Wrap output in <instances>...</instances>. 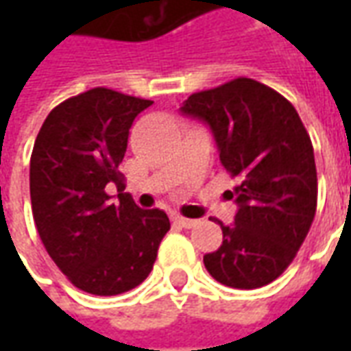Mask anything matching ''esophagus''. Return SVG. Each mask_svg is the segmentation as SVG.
<instances>
[{
  "instance_id": "esophagus-1",
  "label": "esophagus",
  "mask_w": 351,
  "mask_h": 351,
  "mask_svg": "<svg viewBox=\"0 0 351 351\" xmlns=\"http://www.w3.org/2000/svg\"><path fill=\"white\" fill-rule=\"evenodd\" d=\"M173 221H175V223H178V226H182V228H186V229L193 228V226L197 223V220H190V218H184V216H180V214H175V216H173Z\"/></svg>"
}]
</instances>
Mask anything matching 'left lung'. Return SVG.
Masks as SVG:
<instances>
[{
    "instance_id": "1",
    "label": "left lung",
    "mask_w": 351,
    "mask_h": 351,
    "mask_svg": "<svg viewBox=\"0 0 351 351\" xmlns=\"http://www.w3.org/2000/svg\"><path fill=\"white\" fill-rule=\"evenodd\" d=\"M180 112L210 125L220 161L237 186L239 210L221 226L220 248L203 258L220 284L256 289L286 271L316 216L314 148L301 118L276 90L239 77L191 93Z\"/></svg>"
}]
</instances>
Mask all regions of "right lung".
Instances as JSON below:
<instances>
[{
	"label": "right lung",
	"mask_w": 351,
	"mask_h": 351,
	"mask_svg": "<svg viewBox=\"0 0 351 351\" xmlns=\"http://www.w3.org/2000/svg\"><path fill=\"white\" fill-rule=\"evenodd\" d=\"M152 101L92 88L50 110L29 160L35 228L58 269L92 295H120L150 274L171 223L123 191L118 171L138 112Z\"/></svg>",
	"instance_id": "obj_1"
}]
</instances>
